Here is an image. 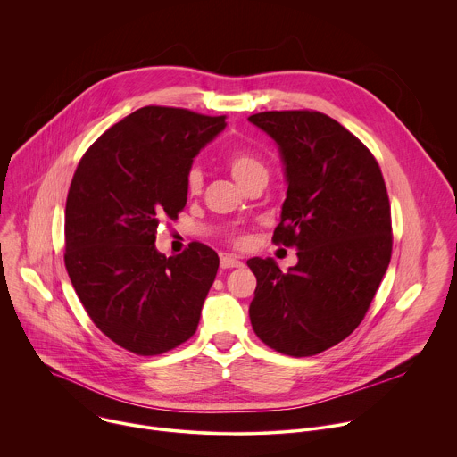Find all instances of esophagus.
I'll list each match as a JSON object with an SVG mask.
<instances>
[{"instance_id": "esophagus-1", "label": "esophagus", "mask_w": 457, "mask_h": 457, "mask_svg": "<svg viewBox=\"0 0 457 457\" xmlns=\"http://www.w3.org/2000/svg\"><path fill=\"white\" fill-rule=\"evenodd\" d=\"M220 264H221L223 270H228V268H241V266H243V261H239L236 255L225 253V255H221Z\"/></svg>"}]
</instances>
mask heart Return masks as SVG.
Returning a JSON list of instances; mask_svg holds the SVG:
<instances>
[{
  "label": "heart",
  "mask_w": 457,
  "mask_h": 457,
  "mask_svg": "<svg viewBox=\"0 0 457 457\" xmlns=\"http://www.w3.org/2000/svg\"><path fill=\"white\" fill-rule=\"evenodd\" d=\"M225 164L239 186L246 187L255 180H268V168L259 155L246 148H234L227 154ZM204 186V175L198 168L189 170L186 189L189 195H198Z\"/></svg>",
  "instance_id": "1"
}]
</instances>
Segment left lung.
<instances>
[{
    "mask_svg": "<svg viewBox=\"0 0 457 457\" xmlns=\"http://www.w3.org/2000/svg\"><path fill=\"white\" fill-rule=\"evenodd\" d=\"M278 146L287 184L273 243L298 262L246 261L257 278L253 332L270 348L320 353L362 321L391 259V211L380 168L345 127L316 111L248 118Z\"/></svg>",
    "mask_w": 457,
    "mask_h": 457,
    "instance_id": "1",
    "label": "left lung"
}]
</instances>
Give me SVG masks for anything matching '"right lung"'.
Segmentation results:
<instances>
[{
    "mask_svg": "<svg viewBox=\"0 0 457 457\" xmlns=\"http://www.w3.org/2000/svg\"><path fill=\"white\" fill-rule=\"evenodd\" d=\"M225 127V116L143 107L79 162L66 202V270L95 325L134 353H164L196 332L218 253L191 243L166 257L155 237L186 207L193 159Z\"/></svg>",
    "mask_w": 457,
    "mask_h": 457,
    "instance_id": "obj_1",
    "label": "right lung"
}]
</instances>
